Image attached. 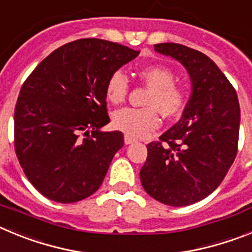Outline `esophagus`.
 Instances as JSON below:
<instances>
[{
	"mask_svg": "<svg viewBox=\"0 0 252 252\" xmlns=\"http://www.w3.org/2000/svg\"><path fill=\"white\" fill-rule=\"evenodd\" d=\"M124 141H125V144H126V145H130V144H132V142H135V141H136V140L133 139V137H131L130 135H125Z\"/></svg>",
	"mask_w": 252,
	"mask_h": 252,
	"instance_id": "34e87169",
	"label": "esophagus"
}]
</instances>
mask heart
Masks as SVG:
<instances>
[{
	"label": "heart",
	"instance_id": "obj_1",
	"mask_svg": "<svg viewBox=\"0 0 252 252\" xmlns=\"http://www.w3.org/2000/svg\"><path fill=\"white\" fill-rule=\"evenodd\" d=\"M139 78L150 88L145 104L146 108H121L112 116V124L126 135L141 137L155 130L160 125L159 111L165 117L179 115L188 101L186 87L175 83V74L166 66L149 65L139 70ZM128 81L121 70L110 75L106 84V97L112 104L126 99Z\"/></svg>",
	"mask_w": 252,
	"mask_h": 252
}]
</instances>
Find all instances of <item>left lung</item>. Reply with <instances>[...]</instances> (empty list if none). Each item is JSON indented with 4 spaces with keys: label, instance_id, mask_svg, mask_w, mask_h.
Returning a JSON list of instances; mask_svg holds the SVG:
<instances>
[{
    "label": "left lung",
    "instance_id": "obj_1",
    "mask_svg": "<svg viewBox=\"0 0 252 252\" xmlns=\"http://www.w3.org/2000/svg\"><path fill=\"white\" fill-rule=\"evenodd\" d=\"M178 60L192 82V94L182 119L148 145L140 170L150 197L164 204H193L221 184L237 154L240 104L232 84L212 59L174 43L154 45Z\"/></svg>",
    "mask_w": 252,
    "mask_h": 252
}]
</instances>
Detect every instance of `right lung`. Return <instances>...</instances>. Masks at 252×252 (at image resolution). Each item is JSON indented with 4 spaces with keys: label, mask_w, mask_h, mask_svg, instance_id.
Returning <instances> with one entry per match:
<instances>
[{
    "label": "right lung",
    "mask_w": 252,
    "mask_h": 252,
    "mask_svg": "<svg viewBox=\"0 0 252 252\" xmlns=\"http://www.w3.org/2000/svg\"><path fill=\"white\" fill-rule=\"evenodd\" d=\"M139 53L107 40H75L48 55L22 84L15 151L44 197L73 203L98 190L124 146L122 132L99 130L110 122L107 81Z\"/></svg>",
    "instance_id": "add662e5"
}]
</instances>
